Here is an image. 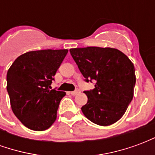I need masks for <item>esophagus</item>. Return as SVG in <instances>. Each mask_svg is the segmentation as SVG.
Listing matches in <instances>:
<instances>
[{"label":"esophagus","mask_w":155,"mask_h":155,"mask_svg":"<svg viewBox=\"0 0 155 155\" xmlns=\"http://www.w3.org/2000/svg\"><path fill=\"white\" fill-rule=\"evenodd\" d=\"M80 92H81V91H80V90H79V89H76V90H75V91H71V94H72V95H76V94H79V93H80Z\"/></svg>","instance_id":"1"}]
</instances>
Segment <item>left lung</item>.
I'll use <instances>...</instances> for the list:
<instances>
[{
  "label": "left lung",
  "instance_id": "obj_1",
  "mask_svg": "<svg viewBox=\"0 0 155 155\" xmlns=\"http://www.w3.org/2000/svg\"><path fill=\"white\" fill-rule=\"evenodd\" d=\"M70 52L84 81L95 82L93 90L84 91L88 97L81 107L84 116L101 126L117 122L133 99L136 81L133 63L114 48H74Z\"/></svg>",
  "mask_w": 155,
  "mask_h": 155
}]
</instances>
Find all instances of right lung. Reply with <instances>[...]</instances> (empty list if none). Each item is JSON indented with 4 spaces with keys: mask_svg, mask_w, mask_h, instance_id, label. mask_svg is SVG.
<instances>
[{
    "mask_svg": "<svg viewBox=\"0 0 155 155\" xmlns=\"http://www.w3.org/2000/svg\"><path fill=\"white\" fill-rule=\"evenodd\" d=\"M68 50L26 52L7 71L6 89L12 111L31 130H47L56 120L65 92L51 90V84Z\"/></svg>",
    "mask_w": 155,
    "mask_h": 155,
    "instance_id": "obj_1",
    "label": "right lung"
}]
</instances>
